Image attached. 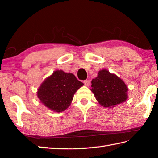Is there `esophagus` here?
Listing matches in <instances>:
<instances>
[{"mask_svg":"<svg viewBox=\"0 0 158 158\" xmlns=\"http://www.w3.org/2000/svg\"><path fill=\"white\" fill-rule=\"evenodd\" d=\"M84 84L86 85V86H90V81H89V80H85V81H84Z\"/></svg>","mask_w":158,"mask_h":158,"instance_id":"1","label":"esophagus"}]
</instances>
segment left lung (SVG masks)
Listing matches in <instances>:
<instances>
[{
  "label": "left lung",
  "mask_w": 158,
  "mask_h": 158,
  "mask_svg": "<svg viewBox=\"0 0 158 158\" xmlns=\"http://www.w3.org/2000/svg\"><path fill=\"white\" fill-rule=\"evenodd\" d=\"M95 98L104 107L111 108L127 99L128 89L123 80L107 69H102L91 81Z\"/></svg>",
  "instance_id": "8db88e82"
}]
</instances>
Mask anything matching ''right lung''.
<instances>
[{
  "label": "right lung",
  "instance_id": "1",
  "mask_svg": "<svg viewBox=\"0 0 158 158\" xmlns=\"http://www.w3.org/2000/svg\"><path fill=\"white\" fill-rule=\"evenodd\" d=\"M83 85L73 74L56 70L42 83L37 95L45 106L59 113L69 107L74 93Z\"/></svg>",
  "mask_w": 158,
  "mask_h": 158
}]
</instances>
